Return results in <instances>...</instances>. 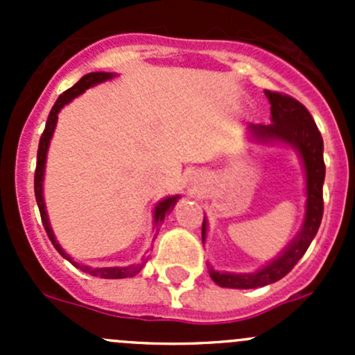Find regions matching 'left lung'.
<instances>
[{"instance_id": "1", "label": "left lung", "mask_w": 355, "mask_h": 355, "mask_svg": "<svg viewBox=\"0 0 355 355\" xmlns=\"http://www.w3.org/2000/svg\"><path fill=\"white\" fill-rule=\"evenodd\" d=\"M271 105L270 125H249V132L259 142H280L292 146L302 157L306 171V216L297 237L285 247L277 259L254 273H220L209 268V277L220 287L227 288H257L282 280L306 254L307 247L316 237L323 218V137L314 123L313 116L302 103L287 94L264 91ZM207 223L202 221V242L206 241Z\"/></svg>"}]
</instances>
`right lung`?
<instances>
[{
  "label": "right lung",
  "mask_w": 355,
  "mask_h": 355,
  "mask_svg": "<svg viewBox=\"0 0 355 355\" xmlns=\"http://www.w3.org/2000/svg\"><path fill=\"white\" fill-rule=\"evenodd\" d=\"M114 73H108V71H92V73L84 75L73 87H70L68 91L60 94V98L56 99L55 106H53L51 111H49V116L48 121H46V128L41 135V141H39V149H37V164H35V175H34V192H35V200H37V206H39V213H41V220H42V227H44L46 234H48L49 241L51 244L55 245V249L65 257L67 261H70L75 268L82 270L84 273L92 275V277H99V278H111V280H118V278H128V277H134L137 275L139 271L144 268V261L139 264H130L127 268H91V266H85V264H78L77 261L71 259L70 256L62 249V245L56 242L55 234L51 230V225H49L48 220V213H46V204H44V198H42V180H44V166H46V155H48V148H49V141L53 137V132H55L56 127V121H58V113L63 106L68 105L73 98L80 96L85 89L92 87L96 84H101V82L110 80L113 78ZM178 200V196H171V198L163 199L161 202H157V206L155 207V225L157 227V223L164 220L168 213L173 209L175 202Z\"/></svg>",
  "instance_id": "1"
}]
</instances>
